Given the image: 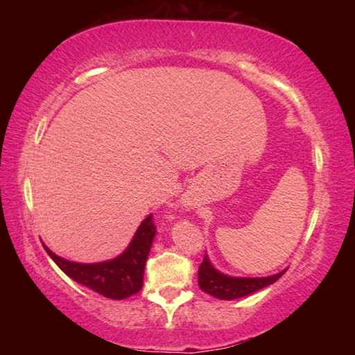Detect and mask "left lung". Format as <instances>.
Wrapping results in <instances>:
<instances>
[{"mask_svg":"<svg viewBox=\"0 0 355 355\" xmlns=\"http://www.w3.org/2000/svg\"><path fill=\"white\" fill-rule=\"evenodd\" d=\"M286 269L277 274L268 275V277H233V275H227L220 272L219 269H216L205 254L199 268V286L205 293L211 294L213 297L233 300L245 297L261 290V288L272 285L274 282H277L286 272Z\"/></svg>","mask_w":355,"mask_h":355,"instance_id":"8db88e82","label":"left lung"}]
</instances>
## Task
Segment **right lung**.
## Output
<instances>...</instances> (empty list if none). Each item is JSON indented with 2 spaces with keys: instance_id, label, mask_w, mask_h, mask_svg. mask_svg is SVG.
I'll return each instance as SVG.
<instances>
[{
  "instance_id": "right-lung-1",
  "label": "right lung",
  "mask_w": 355,
  "mask_h": 355,
  "mask_svg": "<svg viewBox=\"0 0 355 355\" xmlns=\"http://www.w3.org/2000/svg\"><path fill=\"white\" fill-rule=\"evenodd\" d=\"M156 228L152 214L137 227L128 248L116 258L98 263H76L56 255L44 244L46 254L51 257L62 271L78 284L110 299H127L139 293L144 282V269L152 249Z\"/></svg>"
}]
</instances>
